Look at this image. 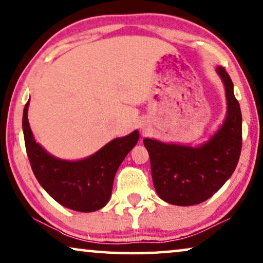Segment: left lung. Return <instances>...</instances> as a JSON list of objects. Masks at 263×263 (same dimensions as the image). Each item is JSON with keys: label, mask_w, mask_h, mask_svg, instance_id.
<instances>
[{"label": "left lung", "mask_w": 263, "mask_h": 263, "mask_svg": "<svg viewBox=\"0 0 263 263\" xmlns=\"http://www.w3.org/2000/svg\"><path fill=\"white\" fill-rule=\"evenodd\" d=\"M226 87L227 117L210 140L199 147L144 139L152 179L158 196L173 205L190 206L212 197L231 177L242 148V114L226 68L217 67Z\"/></svg>", "instance_id": "8db88e82"}]
</instances>
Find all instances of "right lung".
I'll return each instance as SVG.
<instances>
[{
  "label": "right lung",
  "mask_w": 263,
  "mask_h": 263,
  "mask_svg": "<svg viewBox=\"0 0 263 263\" xmlns=\"http://www.w3.org/2000/svg\"><path fill=\"white\" fill-rule=\"evenodd\" d=\"M29 100L22 117L25 144L33 173L45 191L60 205L79 212L100 210L111 197L116 171L138 143L139 130L110 141L83 160L67 161L48 154L34 140L28 123Z\"/></svg>",
  "instance_id": "obj_1"
}]
</instances>
